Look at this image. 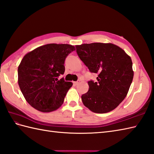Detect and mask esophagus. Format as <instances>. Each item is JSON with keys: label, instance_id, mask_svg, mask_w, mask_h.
I'll return each mask as SVG.
<instances>
[{"label": "esophagus", "instance_id": "34e87169", "mask_svg": "<svg viewBox=\"0 0 154 154\" xmlns=\"http://www.w3.org/2000/svg\"><path fill=\"white\" fill-rule=\"evenodd\" d=\"M79 83H80V81H75V82H73V84H74V85H78L79 84Z\"/></svg>", "mask_w": 154, "mask_h": 154}]
</instances>
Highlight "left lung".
<instances>
[{"instance_id": "8db88e82", "label": "left lung", "mask_w": 154, "mask_h": 154, "mask_svg": "<svg viewBox=\"0 0 154 154\" xmlns=\"http://www.w3.org/2000/svg\"><path fill=\"white\" fill-rule=\"evenodd\" d=\"M80 59L97 82H88L82 102L92 112L105 113L116 109L126 97L134 76L131 57L112 43L94 42L75 46Z\"/></svg>"}]
</instances>
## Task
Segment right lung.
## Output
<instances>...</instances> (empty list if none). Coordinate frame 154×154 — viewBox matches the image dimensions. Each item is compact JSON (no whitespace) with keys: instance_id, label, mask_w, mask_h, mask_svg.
Here are the masks:
<instances>
[{"instance_id":"1","label":"right lung","mask_w":154,"mask_h":154,"mask_svg":"<svg viewBox=\"0 0 154 154\" xmlns=\"http://www.w3.org/2000/svg\"><path fill=\"white\" fill-rule=\"evenodd\" d=\"M75 50L67 44H48L27 53L17 69L18 85L26 100L33 108L48 113L63 104L71 82L58 79L65 71L64 61Z\"/></svg>"}]
</instances>
